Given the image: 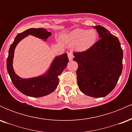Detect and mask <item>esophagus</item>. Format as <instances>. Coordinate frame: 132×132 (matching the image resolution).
Segmentation results:
<instances>
[{
    "mask_svg": "<svg viewBox=\"0 0 132 132\" xmlns=\"http://www.w3.org/2000/svg\"><path fill=\"white\" fill-rule=\"evenodd\" d=\"M68 58H69V61H71V60H72V59H73L74 56H73V54H72V52H69V53H68Z\"/></svg>",
    "mask_w": 132,
    "mask_h": 132,
    "instance_id": "34e87169",
    "label": "esophagus"
}]
</instances>
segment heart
Listing matches in <instances>:
<instances>
[{"label": "heart", "instance_id": "1", "mask_svg": "<svg viewBox=\"0 0 132 132\" xmlns=\"http://www.w3.org/2000/svg\"><path fill=\"white\" fill-rule=\"evenodd\" d=\"M97 33L95 30L78 28L64 36V40L70 45H75L77 50L83 51L90 48L96 42Z\"/></svg>", "mask_w": 132, "mask_h": 132}]
</instances>
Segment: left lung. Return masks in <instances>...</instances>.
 <instances>
[{"label":"left lung","instance_id":"obj_1","mask_svg":"<svg viewBox=\"0 0 132 132\" xmlns=\"http://www.w3.org/2000/svg\"><path fill=\"white\" fill-rule=\"evenodd\" d=\"M100 40L87 50L75 52L78 64V85L84 94L92 97L108 95L116 87L123 68V50L119 39L101 25L94 27Z\"/></svg>","mask_w":132,"mask_h":132}]
</instances>
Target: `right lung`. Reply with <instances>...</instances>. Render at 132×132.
<instances>
[{"label":"right lung","instance_id":"1","mask_svg":"<svg viewBox=\"0 0 132 132\" xmlns=\"http://www.w3.org/2000/svg\"><path fill=\"white\" fill-rule=\"evenodd\" d=\"M28 35L46 40L51 33L44 28H29L19 33L10 45L7 59V71L13 85L20 92L27 96L40 97L48 95L56 89L59 83V76L67 66L68 61L66 53L56 57L46 75L30 79H22L15 73L12 67L13 53L19 42Z\"/></svg>","mask_w":132,"mask_h":132}]
</instances>
